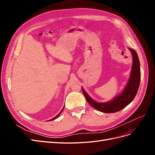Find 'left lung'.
Wrapping results in <instances>:
<instances>
[{"label":"left lung","mask_w":155,"mask_h":155,"mask_svg":"<svg viewBox=\"0 0 155 155\" xmlns=\"http://www.w3.org/2000/svg\"><path fill=\"white\" fill-rule=\"evenodd\" d=\"M129 50L133 55L132 68H131L129 81L123 91L119 95L109 101L103 103L97 102L94 100L84 90V88L81 87L83 93L87 101L95 109L105 113H112V112L120 111L132 102L137 95L140 83V78H141L140 61L136 51L130 48H129Z\"/></svg>","instance_id":"8db88e82"}]
</instances>
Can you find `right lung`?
Segmentation results:
<instances>
[{"mask_svg":"<svg viewBox=\"0 0 155 155\" xmlns=\"http://www.w3.org/2000/svg\"><path fill=\"white\" fill-rule=\"evenodd\" d=\"M63 109H64V107H63V109H62V110H61V112H59V114H58V115H57V116H55V117H54V118H52V119H51V120H49V121H52V120H55V118H58V116H59V115H60V114H61V112H62V111H63Z\"/></svg>","mask_w":155,"mask_h":155,"instance_id":"obj_1","label":"right lung"}]
</instances>
